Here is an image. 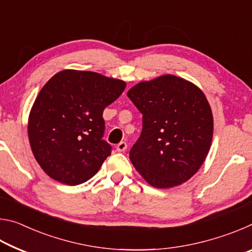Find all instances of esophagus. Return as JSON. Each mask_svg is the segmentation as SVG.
<instances>
[{
    "label": "esophagus",
    "instance_id": "1",
    "mask_svg": "<svg viewBox=\"0 0 252 252\" xmlns=\"http://www.w3.org/2000/svg\"><path fill=\"white\" fill-rule=\"evenodd\" d=\"M126 148H127V146H126V143L125 141H122L119 144H117V151L118 152H125L126 150Z\"/></svg>",
    "mask_w": 252,
    "mask_h": 252
}]
</instances>
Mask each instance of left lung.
Here are the masks:
<instances>
[{"mask_svg":"<svg viewBox=\"0 0 252 252\" xmlns=\"http://www.w3.org/2000/svg\"><path fill=\"white\" fill-rule=\"evenodd\" d=\"M127 96L142 113L130 160L149 185L165 189L195 174L211 147L213 117L193 83L167 74L135 84Z\"/></svg>","mask_w":252,"mask_h":252,"instance_id":"obj_1","label":"left lung"}]
</instances>
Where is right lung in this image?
<instances>
[{
    "label": "right lung",
    "instance_id": "1",
    "mask_svg": "<svg viewBox=\"0 0 252 252\" xmlns=\"http://www.w3.org/2000/svg\"><path fill=\"white\" fill-rule=\"evenodd\" d=\"M126 85L78 70H63L45 83L30 112L28 133L34 158L50 178L76 186L99 171L112 150L102 139V114Z\"/></svg>",
    "mask_w": 252,
    "mask_h": 252
}]
</instances>
